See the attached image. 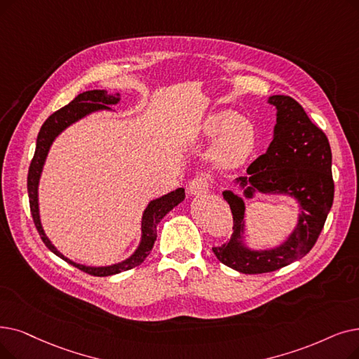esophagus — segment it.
<instances>
[{"mask_svg": "<svg viewBox=\"0 0 359 359\" xmlns=\"http://www.w3.org/2000/svg\"><path fill=\"white\" fill-rule=\"evenodd\" d=\"M210 191V182L208 177L204 175L195 176L191 182H189V192L194 195H205Z\"/></svg>", "mask_w": 359, "mask_h": 359, "instance_id": "obj_1", "label": "esophagus"}]
</instances>
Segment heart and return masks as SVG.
Masks as SVG:
<instances>
[{"mask_svg":"<svg viewBox=\"0 0 359 359\" xmlns=\"http://www.w3.org/2000/svg\"><path fill=\"white\" fill-rule=\"evenodd\" d=\"M201 137H215L210 149L211 161L220 168H235L245 164L258 147L254 124L230 110L215 111L198 124Z\"/></svg>","mask_w":359,"mask_h":359,"instance_id":"b5f03b06","label":"heart"}]
</instances>
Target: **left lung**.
<instances>
[{
  "mask_svg": "<svg viewBox=\"0 0 359 359\" xmlns=\"http://www.w3.org/2000/svg\"><path fill=\"white\" fill-rule=\"evenodd\" d=\"M269 102L277 108L274 137L266 154L248 167V176L238 177L236 183L245 198H252L255 191L293 196L301 214L286 242L269 251H252L242 242L245 202L231 191L223 192L233 214V235L212 252L224 266L245 274L276 271L305 257L316 245L334 198L329 139L298 101L273 95Z\"/></svg>",
  "mask_w": 359,
  "mask_h": 359,
  "instance_id": "left-lung-1",
  "label": "left lung"
}]
</instances>
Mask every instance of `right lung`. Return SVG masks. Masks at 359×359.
<instances>
[{
    "mask_svg": "<svg viewBox=\"0 0 359 359\" xmlns=\"http://www.w3.org/2000/svg\"><path fill=\"white\" fill-rule=\"evenodd\" d=\"M120 101V95L116 93V95H108L107 90H86L83 93H79L70 104L66 107L60 108L58 111L51 114L48 118L45 120L42 124V128L38 133L36 139V149L32 161H30L29 167V173H27V194H29V205H30V212H32V218L35 227L39 233V236L45 246L50 249L51 252H54L57 257L61 259H65L66 262L72 264V266L77 267L82 270L83 273H88L90 276H97V277H105V276H113L118 274L121 271H128L130 269L137 267L139 264H142L144 259L149 255L151 249L155 243V239H157V226L161 222V218L173 210L176 205H179L180 202L184 199V189L179 188L173 192H170L158 199L151 201L147 210L144 211L142 217V239L141 243H139L137 249L133 252L132 257L128 259H124L118 264H114V266H108V267H86L82 266V264H76L72 259L66 258L63 254H60L55 246L50 242V239L45 236V233L41 226L39 220V208H38V183L41 177V171L46 158V154L50 151V147L55 136L63 132L67 126H70L72 123L77 121L79 118L85 117L86 114L92 111H98V110H110V107L117 104Z\"/></svg>",
    "mask_w": 359,
    "mask_h": 359,
    "instance_id": "1",
    "label": "right lung"
}]
</instances>
